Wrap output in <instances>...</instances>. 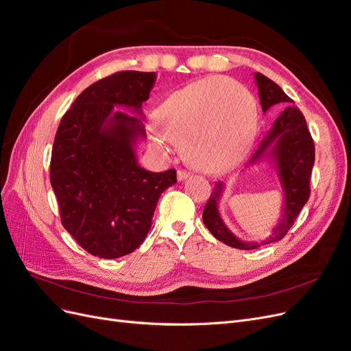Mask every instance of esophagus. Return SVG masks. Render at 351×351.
Listing matches in <instances>:
<instances>
[{"mask_svg":"<svg viewBox=\"0 0 351 351\" xmlns=\"http://www.w3.org/2000/svg\"><path fill=\"white\" fill-rule=\"evenodd\" d=\"M189 176H190V173L186 171V169H178V171H177V180H178V182H183V180H186Z\"/></svg>","mask_w":351,"mask_h":351,"instance_id":"esophagus-1","label":"esophagus"}]
</instances>
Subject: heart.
Here are the masks:
<instances>
[{"mask_svg":"<svg viewBox=\"0 0 351 351\" xmlns=\"http://www.w3.org/2000/svg\"><path fill=\"white\" fill-rule=\"evenodd\" d=\"M155 123L162 132H149L156 149H162L167 137L182 146L190 165L218 174L240 162L250 149L258 111L241 84L209 77L169 95L156 108Z\"/></svg>","mask_w":351,"mask_h":351,"instance_id":"1","label":"heart"}]
</instances>
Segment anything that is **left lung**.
<instances>
[{
    "label": "left lung",
    "mask_w": 351,
    "mask_h": 351,
    "mask_svg": "<svg viewBox=\"0 0 351 351\" xmlns=\"http://www.w3.org/2000/svg\"><path fill=\"white\" fill-rule=\"evenodd\" d=\"M254 82L258 86L262 111L280 110V114L274 120L271 129L263 134L261 143L244 168L262 161L272 164L282 192L281 217L267 240H262L261 243L240 240L226 226L219 214V200L226 190V184L222 182L215 183L205 205L204 215H202L212 236L230 247L241 250L258 249L262 244L280 241L287 234L311 196L309 183L315 164L313 139L311 132L307 130L306 120L300 110L290 105L293 101L287 97L277 83L267 76L254 73Z\"/></svg>",
    "instance_id": "obj_1"
}]
</instances>
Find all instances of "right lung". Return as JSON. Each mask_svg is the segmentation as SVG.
I'll return each instance as SVG.
<instances>
[{"instance_id": "1", "label": "right lung", "mask_w": 351, "mask_h": 351, "mask_svg": "<svg viewBox=\"0 0 351 351\" xmlns=\"http://www.w3.org/2000/svg\"><path fill=\"white\" fill-rule=\"evenodd\" d=\"M155 80L154 71L130 70L98 80L58 125L51 186L62 226L93 256L115 259L139 247L159 196L177 183L176 169L147 171L136 156L146 136L142 104Z\"/></svg>"}]
</instances>
